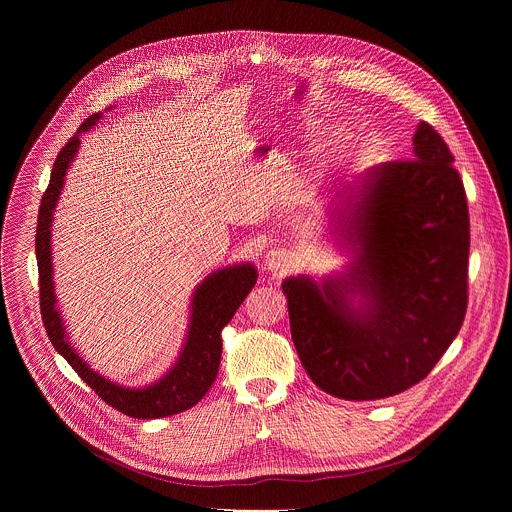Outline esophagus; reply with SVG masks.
Masks as SVG:
<instances>
[{
  "instance_id": "esophagus-1",
  "label": "esophagus",
  "mask_w": 512,
  "mask_h": 512,
  "mask_svg": "<svg viewBox=\"0 0 512 512\" xmlns=\"http://www.w3.org/2000/svg\"><path fill=\"white\" fill-rule=\"evenodd\" d=\"M267 267L269 269H273V271H277V269H281L285 263H287V255H285V251H279V249H273V251H269L267 253Z\"/></svg>"
}]
</instances>
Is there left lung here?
<instances>
[{
    "label": "left lung",
    "instance_id": "8db88e82",
    "mask_svg": "<svg viewBox=\"0 0 512 512\" xmlns=\"http://www.w3.org/2000/svg\"><path fill=\"white\" fill-rule=\"evenodd\" d=\"M413 156L364 176L346 229L358 257L318 287L289 277V328L310 379L346 401L399 395L444 356L468 308L470 214L444 137L427 121ZM368 298L354 311L349 296Z\"/></svg>",
    "mask_w": 512,
    "mask_h": 512
}]
</instances>
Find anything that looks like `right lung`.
Segmentation results:
<instances>
[{"instance_id": "right-lung-1", "label": "right lung", "mask_w": 512, "mask_h": 512, "mask_svg": "<svg viewBox=\"0 0 512 512\" xmlns=\"http://www.w3.org/2000/svg\"><path fill=\"white\" fill-rule=\"evenodd\" d=\"M99 113L85 119L77 135L70 137L58 152L48 188L42 194L38 225H36V259L40 281V314L52 346L66 358L77 375L113 409L135 419H158L182 413L194 407L216 379L223 352V328L231 322L237 308L243 304L257 281V271L251 265H237L212 273L194 294L192 320L184 350L176 367L156 385L148 389H125L103 379L68 344L60 314L56 310L52 257H50V223L54 204L60 196L64 174L79 150V133L91 129Z\"/></svg>"}]
</instances>
